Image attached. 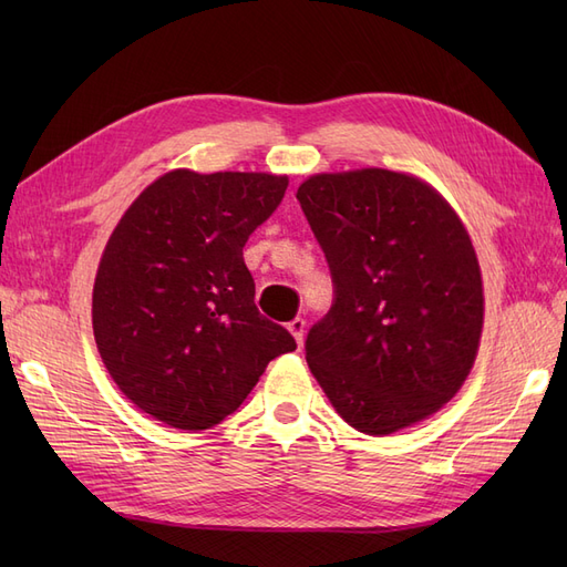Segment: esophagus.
Returning <instances> with one entry per match:
<instances>
[{"label": "esophagus", "mask_w": 567, "mask_h": 567, "mask_svg": "<svg viewBox=\"0 0 567 567\" xmlns=\"http://www.w3.org/2000/svg\"><path fill=\"white\" fill-rule=\"evenodd\" d=\"M288 331H290V336L296 338L298 348H302V342H305V319L296 317L293 321H288Z\"/></svg>", "instance_id": "1"}]
</instances>
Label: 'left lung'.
Returning a JSON list of instances; mask_svg holds the SVG:
<instances>
[{"mask_svg": "<svg viewBox=\"0 0 567 567\" xmlns=\"http://www.w3.org/2000/svg\"><path fill=\"white\" fill-rule=\"evenodd\" d=\"M296 196L336 284L305 342L326 398L373 437L433 416L466 383L483 336L468 229L435 186L383 167L319 173Z\"/></svg>", "mask_w": 567, "mask_h": 567, "instance_id": "obj_1", "label": "left lung"}]
</instances>
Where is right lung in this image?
<instances>
[{"instance_id": "obj_1", "label": "right lung", "mask_w": 567, "mask_h": 567, "mask_svg": "<svg viewBox=\"0 0 567 567\" xmlns=\"http://www.w3.org/2000/svg\"><path fill=\"white\" fill-rule=\"evenodd\" d=\"M286 175L177 167L151 182L115 225L92 290L96 350L144 414L208 431L241 406L284 326L255 307L248 236L277 210Z\"/></svg>"}]
</instances>
